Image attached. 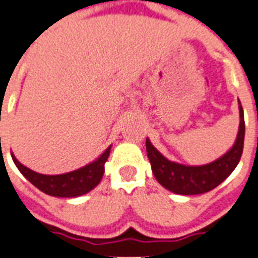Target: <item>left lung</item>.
<instances>
[{
  "label": "left lung",
  "instance_id": "8db88e82",
  "mask_svg": "<svg viewBox=\"0 0 258 258\" xmlns=\"http://www.w3.org/2000/svg\"><path fill=\"white\" fill-rule=\"evenodd\" d=\"M244 138V109L240 105V130H238L236 143L224 157L209 165L184 166L175 162H170L150 143L149 139L146 141V150L154 176L163 187L175 194L196 196V194L210 191L232 174L242 155Z\"/></svg>",
  "mask_w": 258,
  "mask_h": 258
}]
</instances>
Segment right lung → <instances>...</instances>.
Segmentation results:
<instances>
[{"mask_svg":"<svg viewBox=\"0 0 258 258\" xmlns=\"http://www.w3.org/2000/svg\"><path fill=\"white\" fill-rule=\"evenodd\" d=\"M109 151H111V146L95 162L84 166L82 169L61 174V175L38 174V172L22 166L14 158V155H12V158H13L14 165L17 166V169L21 171L22 175L25 176L30 183L40 188L41 191L48 196L71 198V197L83 196L99 184L101 176L104 174V163L108 159Z\"/></svg>","mask_w":258,"mask_h":258,"instance_id":"1","label":"right lung"}]
</instances>
